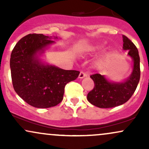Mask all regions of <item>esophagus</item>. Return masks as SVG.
Returning a JSON list of instances; mask_svg holds the SVG:
<instances>
[{
	"label": "esophagus",
	"mask_w": 149,
	"mask_h": 149,
	"mask_svg": "<svg viewBox=\"0 0 149 149\" xmlns=\"http://www.w3.org/2000/svg\"><path fill=\"white\" fill-rule=\"evenodd\" d=\"M86 76H87L86 73H85L84 72H83V71H80L79 76H78V78H85V77H86Z\"/></svg>",
	"instance_id": "obj_1"
}]
</instances>
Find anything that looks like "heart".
Listing matches in <instances>:
<instances>
[{"instance_id": "heart-1", "label": "heart", "mask_w": 149, "mask_h": 149, "mask_svg": "<svg viewBox=\"0 0 149 149\" xmlns=\"http://www.w3.org/2000/svg\"><path fill=\"white\" fill-rule=\"evenodd\" d=\"M104 44L101 43V42L100 43L93 44V45L89 46L88 48H87V51H88V52H92V53L97 52L100 50H101L102 48H104ZM109 54H110V53H108V54H106L104 57L100 58V59L98 60V64H102V63L104 61V59H105L106 57H107V55H109Z\"/></svg>"}]
</instances>
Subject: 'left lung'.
Here are the masks:
<instances>
[{
	"mask_svg": "<svg viewBox=\"0 0 149 149\" xmlns=\"http://www.w3.org/2000/svg\"><path fill=\"white\" fill-rule=\"evenodd\" d=\"M124 50L128 51V55L133 60L132 72L123 82H111L104 76L96 73L90 76L95 83V87L88 94V102L99 108L116 107L127 102L132 96L140 79V58L134 44L123 36Z\"/></svg>",
	"mask_w": 149,
	"mask_h": 149,
	"instance_id": "1",
	"label": "left lung"
}]
</instances>
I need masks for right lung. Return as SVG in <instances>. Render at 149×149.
<instances>
[{
	"label": "right lung",
	"instance_id": "obj_1",
	"mask_svg": "<svg viewBox=\"0 0 149 149\" xmlns=\"http://www.w3.org/2000/svg\"><path fill=\"white\" fill-rule=\"evenodd\" d=\"M53 43L51 36L29 34L20 39L12 51L10 64L13 88L22 100L33 107L57 106L63 100L66 85L76 80L80 73L41 61L39 57Z\"/></svg>",
	"mask_w": 149,
	"mask_h": 149
}]
</instances>
